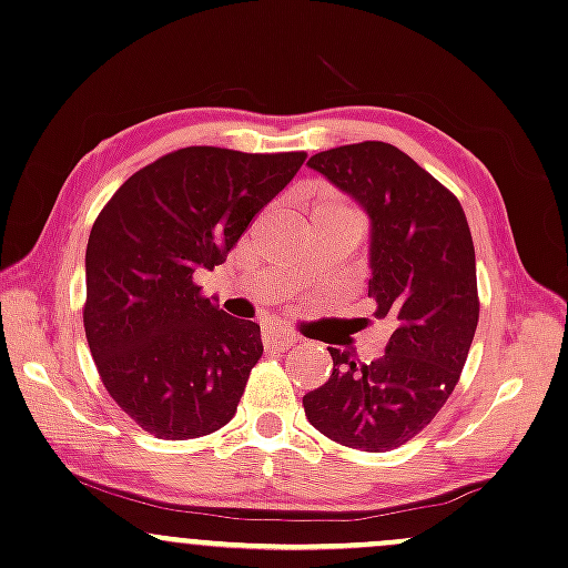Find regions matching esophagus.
I'll list each match as a JSON object with an SVG mask.
<instances>
[{
	"label": "esophagus",
	"mask_w": 568,
	"mask_h": 568,
	"mask_svg": "<svg viewBox=\"0 0 568 568\" xmlns=\"http://www.w3.org/2000/svg\"><path fill=\"white\" fill-rule=\"evenodd\" d=\"M262 341H264V348L285 351V348H291L293 343L298 341V337L291 335V333H285V329H280V327H264Z\"/></svg>",
	"instance_id": "34e87169"
}]
</instances>
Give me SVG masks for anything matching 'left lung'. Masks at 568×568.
<instances>
[{"instance_id": "left-lung-1", "label": "left lung", "mask_w": 568, "mask_h": 568, "mask_svg": "<svg viewBox=\"0 0 568 568\" xmlns=\"http://www.w3.org/2000/svg\"><path fill=\"white\" fill-rule=\"evenodd\" d=\"M308 168L367 210L369 298L393 335L369 364L327 348L333 372L306 393L304 412L329 440L385 454L435 419L469 356L479 322L469 222L454 193L393 143L327 149Z\"/></svg>"}]
</instances>
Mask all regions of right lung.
<instances>
[{"mask_svg": "<svg viewBox=\"0 0 568 568\" xmlns=\"http://www.w3.org/2000/svg\"><path fill=\"white\" fill-rule=\"evenodd\" d=\"M304 152L185 146L133 172L93 222L83 327L114 404L149 435L191 440L235 416L262 358L260 325L193 283L293 181Z\"/></svg>", "mask_w": 568, "mask_h": 568, "instance_id": "1", "label": "right lung"}]
</instances>
